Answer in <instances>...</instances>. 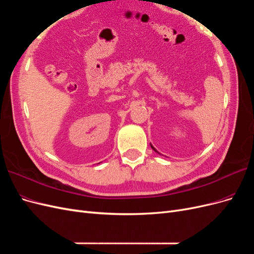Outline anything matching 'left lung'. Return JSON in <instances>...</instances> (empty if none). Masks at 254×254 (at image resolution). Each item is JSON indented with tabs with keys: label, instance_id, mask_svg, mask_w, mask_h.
Wrapping results in <instances>:
<instances>
[{
	"label": "left lung",
	"instance_id": "8db88e82",
	"mask_svg": "<svg viewBox=\"0 0 254 254\" xmlns=\"http://www.w3.org/2000/svg\"><path fill=\"white\" fill-rule=\"evenodd\" d=\"M151 148H152V149H153V150H154V151H155V152H156V153H158V154H160V153H159V152H158V151H157V150H156V149H155V148H154V146H153V145H152V144H151Z\"/></svg>",
	"mask_w": 254,
	"mask_h": 254
}]
</instances>
